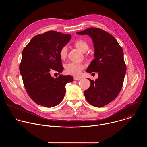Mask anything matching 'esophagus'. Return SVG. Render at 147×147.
<instances>
[{
  "instance_id": "esophagus-1",
  "label": "esophagus",
  "mask_w": 147,
  "mask_h": 147,
  "mask_svg": "<svg viewBox=\"0 0 147 147\" xmlns=\"http://www.w3.org/2000/svg\"><path fill=\"white\" fill-rule=\"evenodd\" d=\"M74 79L75 80H80L81 79V78H79V77H74Z\"/></svg>"
}]
</instances>
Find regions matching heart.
Segmentation results:
<instances>
[{
  "mask_svg": "<svg viewBox=\"0 0 147 147\" xmlns=\"http://www.w3.org/2000/svg\"><path fill=\"white\" fill-rule=\"evenodd\" d=\"M74 45L82 52H85L89 47L88 43L83 39H78L74 42ZM68 54V49L67 46H63L59 51V55L62 59H64L67 57ZM83 64L76 62H70L65 64V68L66 72L71 75L74 76H79L82 73L84 69Z\"/></svg>",
  "mask_w": 147,
  "mask_h": 147,
  "instance_id": "1",
  "label": "heart"
}]
</instances>
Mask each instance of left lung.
<instances>
[{"label": "left lung", "mask_w": 147, "mask_h": 147, "mask_svg": "<svg viewBox=\"0 0 147 147\" xmlns=\"http://www.w3.org/2000/svg\"><path fill=\"white\" fill-rule=\"evenodd\" d=\"M89 35L93 42L95 58L86 69L88 73L98 72V78L90 82L84 92L86 101L101 107L114 100L122 89L126 72L123 51L110 33L97 28H89L76 33Z\"/></svg>", "instance_id": "left-lung-1"}]
</instances>
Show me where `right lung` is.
Wrapping results in <instances>:
<instances>
[{
    "instance_id": "obj_1",
    "label": "right lung",
    "mask_w": 147,
    "mask_h": 147,
    "mask_svg": "<svg viewBox=\"0 0 147 147\" xmlns=\"http://www.w3.org/2000/svg\"><path fill=\"white\" fill-rule=\"evenodd\" d=\"M71 36L56 31L38 34L24 47L19 69L27 93L37 104L52 107L59 104L65 93V85L73 81L71 75L54 78L50 71L62 73L61 49Z\"/></svg>"
}]
</instances>
